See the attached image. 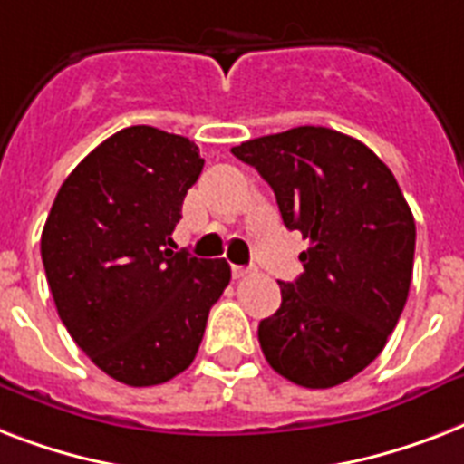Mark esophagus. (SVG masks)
I'll use <instances>...</instances> for the list:
<instances>
[{
  "mask_svg": "<svg viewBox=\"0 0 464 464\" xmlns=\"http://www.w3.org/2000/svg\"><path fill=\"white\" fill-rule=\"evenodd\" d=\"M253 267H233V279H243V276L253 275Z\"/></svg>",
  "mask_w": 464,
  "mask_h": 464,
  "instance_id": "34e87169",
  "label": "esophagus"
}]
</instances>
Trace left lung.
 <instances>
[{
	"label": "left lung",
	"instance_id": "obj_1",
	"mask_svg": "<svg viewBox=\"0 0 464 464\" xmlns=\"http://www.w3.org/2000/svg\"><path fill=\"white\" fill-rule=\"evenodd\" d=\"M231 151L275 189L286 228L310 240L304 275L279 282L282 305L257 327L262 353L286 381L334 388L382 352L402 315L417 240L410 204L366 144L327 127Z\"/></svg>",
	"mask_w": 464,
	"mask_h": 464
}]
</instances>
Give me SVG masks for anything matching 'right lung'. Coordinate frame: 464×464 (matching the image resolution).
Wrapping results in <instances>:
<instances>
[{
	"instance_id": "1",
	"label": "right lung",
	"mask_w": 464,
	"mask_h": 464,
	"mask_svg": "<svg viewBox=\"0 0 464 464\" xmlns=\"http://www.w3.org/2000/svg\"><path fill=\"white\" fill-rule=\"evenodd\" d=\"M199 149L149 125L120 130L62 182L40 255L54 305L79 349L115 381L149 388L195 361L226 260L175 253Z\"/></svg>"
}]
</instances>
